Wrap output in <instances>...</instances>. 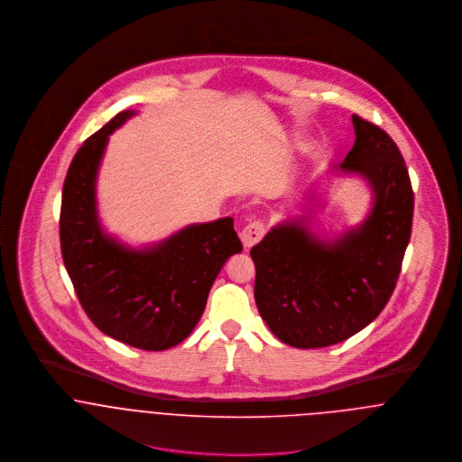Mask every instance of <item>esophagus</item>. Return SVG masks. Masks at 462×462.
Returning a JSON list of instances; mask_svg holds the SVG:
<instances>
[{"label": "esophagus", "instance_id": "esophagus-1", "mask_svg": "<svg viewBox=\"0 0 462 462\" xmlns=\"http://www.w3.org/2000/svg\"><path fill=\"white\" fill-rule=\"evenodd\" d=\"M264 231H266V227H264L263 222H260V220L251 222L249 226H245L242 235H240V238L244 242V247L251 249L253 245H256L263 238Z\"/></svg>", "mask_w": 462, "mask_h": 462}]
</instances>
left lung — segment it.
I'll list each match as a JSON object with an SVG mask.
<instances>
[{"instance_id": "left-lung-1", "label": "left lung", "mask_w": 462, "mask_h": 462, "mask_svg": "<svg viewBox=\"0 0 462 462\" xmlns=\"http://www.w3.org/2000/svg\"><path fill=\"white\" fill-rule=\"evenodd\" d=\"M352 125L356 142L337 171L368 181L366 220L326 244L295 218L251 249L260 315L297 348L329 346L372 324L395 290L411 238L414 194L393 138L359 116Z\"/></svg>"}]
</instances>
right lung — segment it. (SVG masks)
<instances>
[{
  "label": "right lung",
  "mask_w": 462,
  "mask_h": 462,
  "mask_svg": "<svg viewBox=\"0 0 462 462\" xmlns=\"http://www.w3.org/2000/svg\"><path fill=\"white\" fill-rule=\"evenodd\" d=\"M133 114H117L74 154L62 192L60 245L92 324L117 341L158 352L198 326L213 281L229 256L242 253V242L231 217L189 226L147 249L105 235L96 208L97 169L108 136Z\"/></svg>",
  "instance_id": "obj_1"
}]
</instances>
